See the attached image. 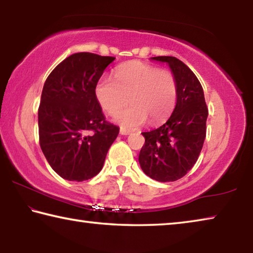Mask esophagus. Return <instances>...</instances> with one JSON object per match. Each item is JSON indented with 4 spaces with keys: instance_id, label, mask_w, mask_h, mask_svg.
Listing matches in <instances>:
<instances>
[{
    "instance_id": "34e87169",
    "label": "esophagus",
    "mask_w": 253,
    "mask_h": 253,
    "mask_svg": "<svg viewBox=\"0 0 253 253\" xmlns=\"http://www.w3.org/2000/svg\"><path fill=\"white\" fill-rule=\"evenodd\" d=\"M121 134L122 135H129L130 134V131L129 130H127V129H125V128H121Z\"/></svg>"
}]
</instances>
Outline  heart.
Segmentation results:
<instances>
[{
	"label": "heart",
	"mask_w": 253,
	"mask_h": 253,
	"mask_svg": "<svg viewBox=\"0 0 253 253\" xmlns=\"http://www.w3.org/2000/svg\"><path fill=\"white\" fill-rule=\"evenodd\" d=\"M115 80L101 77L96 96L107 114L115 116L127 104L131 105L118 115L117 121L126 128H136L149 119L157 124L172 113L177 98V84L173 72L142 61L119 66Z\"/></svg>",
	"instance_id": "obj_1"
}]
</instances>
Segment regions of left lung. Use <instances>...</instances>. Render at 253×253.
Returning <instances> with one entry per match:
<instances>
[{"label": "left lung", "mask_w": 253, "mask_h": 253, "mask_svg": "<svg viewBox=\"0 0 253 253\" xmlns=\"http://www.w3.org/2000/svg\"><path fill=\"white\" fill-rule=\"evenodd\" d=\"M168 62L177 84V100L164 125L142 132L139 153L144 173L158 182H174L186 175L198 161L207 134L209 109L203 88L194 72L175 57H154Z\"/></svg>", "instance_id": "1"}]
</instances>
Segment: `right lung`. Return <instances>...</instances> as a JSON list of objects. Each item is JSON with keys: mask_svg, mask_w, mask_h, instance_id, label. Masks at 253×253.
<instances>
[{"mask_svg": "<svg viewBox=\"0 0 253 253\" xmlns=\"http://www.w3.org/2000/svg\"><path fill=\"white\" fill-rule=\"evenodd\" d=\"M114 57L69 55L51 71L38 110L39 143L55 173L83 182L100 172L119 127L106 121L96 85Z\"/></svg>", "mask_w": 253, "mask_h": 253, "instance_id": "add662e5", "label": "right lung"}]
</instances>
